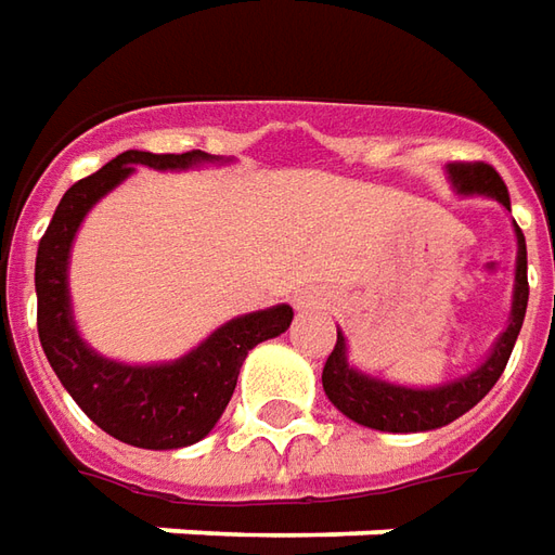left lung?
Listing matches in <instances>:
<instances>
[{
	"label": "left lung",
	"mask_w": 555,
	"mask_h": 555,
	"mask_svg": "<svg viewBox=\"0 0 555 555\" xmlns=\"http://www.w3.org/2000/svg\"><path fill=\"white\" fill-rule=\"evenodd\" d=\"M451 180L460 195H487L495 197L502 207L511 210V195H507L505 180L495 173V168L483 162H456L451 165ZM526 304H529V279H526V237L517 228V285H514V306H511V324L499 336L493 354L487 358L483 366L433 390H412V387H397L370 378L363 372L351 370L345 358V336L336 333L331 358L321 372V385L333 405L351 417L354 424L372 426L382 433H424L456 421L460 414L475 409L480 399L487 397L499 375L505 372L507 358L514 351V343L520 336L522 318H526Z\"/></svg>",
	"instance_id": "8db88e82"
}]
</instances>
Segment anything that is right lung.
I'll return each mask as SVG.
<instances>
[{
	"mask_svg": "<svg viewBox=\"0 0 555 555\" xmlns=\"http://www.w3.org/2000/svg\"><path fill=\"white\" fill-rule=\"evenodd\" d=\"M207 153H141L129 150L107 162L92 177L77 180L50 219L35 258V294H38V339L62 387L72 393L92 424L114 439L170 451L195 444L222 417L228 399L237 387L243 360L251 348L288 331L291 306L234 318L212 333L177 363L165 366H126L99 358L77 336L68 306V251L89 207L129 177L134 165L158 170L189 168L207 162Z\"/></svg>",
	"mask_w": 555,
	"mask_h": 555,
	"instance_id": "1",
	"label": "right lung"
}]
</instances>
